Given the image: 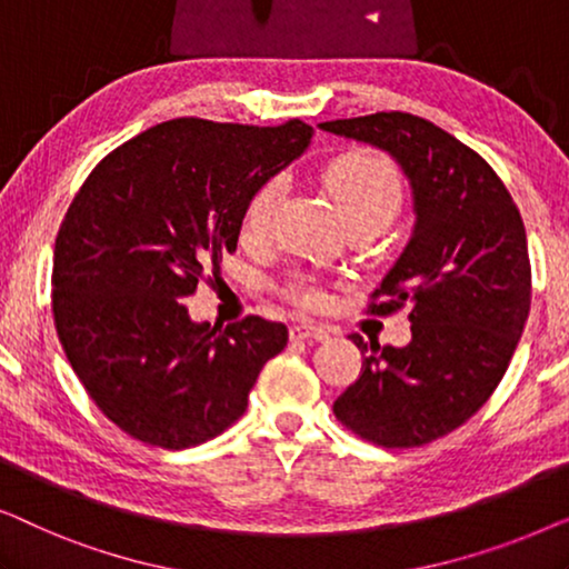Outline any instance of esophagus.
<instances>
[{
	"instance_id": "1",
	"label": "esophagus",
	"mask_w": 569,
	"mask_h": 569,
	"mask_svg": "<svg viewBox=\"0 0 569 569\" xmlns=\"http://www.w3.org/2000/svg\"><path fill=\"white\" fill-rule=\"evenodd\" d=\"M331 337L329 329H323V326H316L310 321H300L295 323L290 329V339H316V341H326Z\"/></svg>"
}]
</instances>
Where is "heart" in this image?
<instances>
[{
  "mask_svg": "<svg viewBox=\"0 0 569 569\" xmlns=\"http://www.w3.org/2000/svg\"><path fill=\"white\" fill-rule=\"evenodd\" d=\"M326 183L337 197L347 222L388 224L399 214L403 201V183L391 160L376 152L339 154L326 168ZM287 197V176H271L248 199L243 212V238L263 240L274 230L277 214ZM282 298L302 310H321L329 292L313 274H292L279 287Z\"/></svg>",
  "mask_w": 569,
  "mask_h": 569,
  "instance_id": "b5f03b06",
  "label": "heart"
}]
</instances>
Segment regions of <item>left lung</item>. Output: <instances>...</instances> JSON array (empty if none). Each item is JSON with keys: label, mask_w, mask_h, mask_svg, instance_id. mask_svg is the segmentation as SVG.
<instances>
[{"label": "left lung", "mask_w": 569, "mask_h": 569, "mask_svg": "<svg viewBox=\"0 0 569 569\" xmlns=\"http://www.w3.org/2000/svg\"><path fill=\"white\" fill-rule=\"evenodd\" d=\"M391 152L415 191L417 224L368 313L409 308L407 347L365 345L362 372L333 401L347 430L383 448L453 432L495 393L531 310L523 217L492 166L419 116L388 111L321 123Z\"/></svg>", "instance_id": "left-lung-1"}]
</instances>
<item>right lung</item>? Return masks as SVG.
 <instances>
[{"label": "right lung", "instance_id": "1", "mask_svg": "<svg viewBox=\"0 0 569 569\" xmlns=\"http://www.w3.org/2000/svg\"><path fill=\"white\" fill-rule=\"evenodd\" d=\"M313 129L173 119L116 147L74 193L53 246L59 341L96 407L147 446H199L243 417L287 326L193 323L189 295L238 246L248 199Z\"/></svg>", "mask_w": 569, "mask_h": 569}]
</instances>
